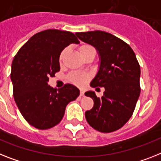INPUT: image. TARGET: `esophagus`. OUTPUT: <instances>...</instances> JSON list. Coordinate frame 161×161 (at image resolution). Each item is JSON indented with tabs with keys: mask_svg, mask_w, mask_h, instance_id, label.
I'll list each match as a JSON object with an SVG mask.
<instances>
[{
	"mask_svg": "<svg viewBox=\"0 0 161 161\" xmlns=\"http://www.w3.org/2000/svg\"><path fill=\"white\" fill-rule=\"evenodd\" d=\"M80 96L81 97H83V96H84V91L82 90V89L80 90Z\"/></svg>",
	"mask_w": 161,
	"mask_h": 161,
	"instance_id": "obj_1",
	"label": "esophagus"
}]
</instances>
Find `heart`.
I'll return each mask as SVG.
<instances>
[{"label":"heart","mask_w":161,"mask_h":161,"mask_svg":"<svg viewBox=\"0 0 161 161\" xmlns=\"http://www.w3.org/2000/svg\"><path fill=\"white\" fill-rule=\"evenodd\" d=\"M91 50H94L91 46L89 45H82L79 47V52H80L81 55H83L87 51H91ZM65 53V51H63L61 52L60 55V60H61L64 57V55ZM69 79L71 83H73L74 84L78 85V86H83L86 83V82L88 79V75L87 74H84V73L81 72H74L70 74L69 77Z\"/></svg>","instance_id":"1"}]
</instances>
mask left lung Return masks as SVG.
Segmentation results:
<instances>
[{"mask_svg":"<svg viewBox=\"0 0 161 161\" xmlns=\"http://www.w3.org/2000/svg\"><path fill=\"white\" fill-rule=\"evenodd\" d=\"M83 42L92 46L99 55V68L92 87L105 88L101 98L87 91L94 106L85 117L93 129L101 133L118 130L129 121L140 96L141 69L136 55L126 42L104 31L75 33Z\"/></svg>","mask_w":161,"mask_h":161,"instance_id":"8db88e82","label":"left lung"}]
</instances>
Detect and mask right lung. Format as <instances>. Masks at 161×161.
Returning a JSON list of instances; mask_svg holds the SVG:
<instances>
[{
  "mask_svg": "<svg viewBox=\"0 0 161 161\" xmlns=\"http://www.w3.org/2000/svg\"><path fill=\"white\" fill-rule=\"evenodd\" d=\"M72 43H80L73 32L47 29L30 37L12 62L14 101L27 122L37 129L59 124L66 106L79 96V89L72 84L58 90L48 85L50 77L60 71L62 51Z\"/></svg>",
  "mask_w": 161,
  "mask_h": 161,
  "instance_id": "right-lung-1",
  "label": "right lung"
}]
</instances>
